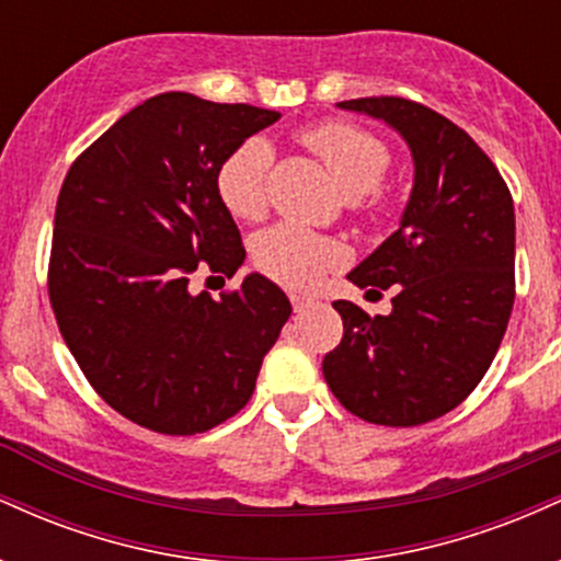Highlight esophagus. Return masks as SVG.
Listing matches in <instances>:
<instances>
[{
    "label": "esophagus",
    "mask_w": 561,
    "mask_h": 561,
    "mask_svg": "<svg viewBox=\"0 0 561 561\" xmlns=\"http://www.w3.org/2000/svg\"><path fill=\"white\" fill-rule=\"evenodd\" d=\"M289 302H293L295 313H300V311H306L308 306H311V298H306V295H289Z\"/></svg>",
    "instance_id": "esophagus-1"
}]
</instances>
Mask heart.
I'll use <instances>...</instances> for the list:
<instances>
[{"label": "heart", "mask_w": 561, "mask_h": 561, "mask_svg": "<svg viewBox=\"0 0 561 561\" xmlns=\"http://www.w3.org/2000/svg\"><path fill=\"white\" fill-rule=\"evenodd\" d=\"M300 141L327 165L345 195H362L366 221H379L388 214L390 197L379 182L388 173L392 156L390 147L377 134L362 126L327 121L300 131ZM272 163V145L261 137L244 139L224 158L216 173V190L231 216L242 221H259L266 216ZM253 261L279 285L311 289L321 276L345 261V248L332 237L295 224H276L255 237Z\"/></svg>", "instance_id": "obj_1"}]
</instances>
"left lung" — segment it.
Wrapping results in <instances>:
<instances>
[{"instance_id": "obj_1", "label": "left lung", "mask_w": 561, "mask_h": 561, "mask_svg": "<svg viewBox=\"0 0 561 561\" xmlns=\"http://www.w3.org/2000/svg\"><path fill=\"white\" fill-rule=\"evenodd\" d=\"M345 111L382 118L409 141L414 190L401 227L347 279L396 289L388 317L334 300L343 340L324 379L364 422L416 427L480 385L514 306V203L465 128L403 96H358Z\"/></svg>"}]
</instances>
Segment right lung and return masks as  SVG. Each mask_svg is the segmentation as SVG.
I'll return each instance as SVG.
<instances>
[{"label": "right lung", "instance_id": "1", "mask_svg": "<svg viewBox=\"0 0 561 561\" xmlns=\"http://www.w3.org/2000/svg\"><path fill=\"white\" fill-rule=\"evenodd\" d=\"M274 121L242 102L156 94L92 141L60 186L47 272L57 327L102 401L152 433L195 435L234 416L293 313L261 274L221 298L192 289L195 274L242 266L216 173Z\"/></svg>", "mask_w": 561, "mask_h": 561}]
</instances>
